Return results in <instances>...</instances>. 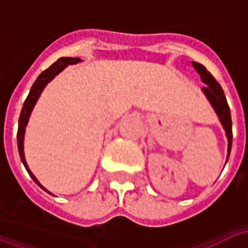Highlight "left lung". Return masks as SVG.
I'll list each match as a JSON object with an SVG mask.
<instances>
[{
  "instance_id": "8db88e82",
  "label": "left lung",
  "mask_w": 248,
  "mask_h": 248,
  "mask_svg": "<svg viewBox=\"0 0 248 248\" xmlns=\"http://www.w3.org/2000/svg\"><path fill=\"white\" fill-rule=\"evenodd\" d=\"M194 69L197 70V73L201 76L203 83H206V87H203L202 92L204 93V95L207 97V99L211 103V106L215 110V113L218 115L220 124L223 126L224 131H226V137L229 140V147H227V159L226 163L229 161L230 151H231V143H232V122H231V114H230V108L227 105V99L224 95L222 87L219 85L217 79L214 78L207 69L198 62H192Z\"/></svg>"
}]
</instances>
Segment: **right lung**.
<instances>
[{
	"label": "right lung",
	"instance_id": "right-lung-1",
	"mask_svg": "<svg viewBox=\"0 0 248 248\" xmlns=\"http://www.w3.org/2000/svg\"><path fill=\"white\" fill-rule=\"evenodd\" d=\"M78 62H81L79 58H69V57H62L60 58L58 61L54 62L53 65L49 67V69H46L45 71H42L38 78L35 79V82L33 83V86L30 89V93L28 98L25 99L24 106H22V110H21V114H19V121H18V131H17V143H18V153L19 156H21V161L24 163L25 169H26V171L29 172V175L31 177V179L34 181L41 188H44L46 192H49L46 190L45 187L42 186L40 182H38V179L34 177V174L30 171L29 166H28V163H26V159H25V154H24V138H25V127H26V124L29 122L30 118V114L33 111V108H34V105L38 101V98H40L41 93L42 90L45 89V86L49 83V82L57 76V74H60L63 69H65L67 65H76ZM51 194V192H49Z\"/></svg>",
	"mask_w": 248,
	"mask_h": 248
}]
</instances>
